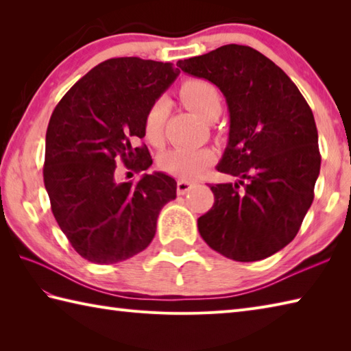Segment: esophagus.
Returning <instances> with one entry per match:
<instances>
[{"label":"esophagus","instance_id":"obj_1","mask_svg":"<svg viewBox=\"0 0 351 351\" xmlns=\"http://www.w3.org/2000/svg\"><path fill=\"white\" fill-rule=\"evenodd\" d=\"M193 187H195V182L180 180L176 184V191H178V195L182 196V195H185V193H189Z\"/></svg>","mask_w":351,"mask_h":351}]
</instances>
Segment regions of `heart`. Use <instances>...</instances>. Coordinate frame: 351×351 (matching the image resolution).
I'll return each instance as SVG.
<instances>
[{
  "label": "heart",
  "instance_id": "1",
  "mask_svg": "<svg viewBox=\"0 0 351 351\" xmlns=\"http://www.w3.org/2000/svg\"><path fill=\"white\" fill-rule=\"evenodd\" d=\"M180 96L185 106L205 121H214L221 113V95L210 81L200 78L184 81L180 88ZM167 114L169 104L166 99H156L146 111L143 131L146 140L154 146H158L162 141ZM214 158L215 154L210 147H173L160 156L158 164L160 169L169 175L181 180H193L202 173Z\"/></svg>",
  "mask_w": 351,
  "mask_h": 351
}]
</instances>
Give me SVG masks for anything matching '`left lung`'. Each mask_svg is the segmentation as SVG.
I'll return each instance as SVG.
<instances>
[{
	"label": "left lung",
	"mask_w": 351,
	"mask_h": 351,
	"mask_svg": "<svg viewBox=\"0 0 351 351\" xmlns=\"http://www.w3.org/2000/svg\"><path fill=\"white\" fill-rule=\"evenodd\" d=\"M225 95L229 141L211 184L214 205L197 219L205 243L229 259L271 256L294 240L314 200L322 155L314 114L297 86L259 51L225 45L178 62Z\"/></svg>",
	"instance_id": "8db88e82"
}]
</instances>
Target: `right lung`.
<instances>
[{
  "label": "right lung",
  "instance_id": "1",
  "mask_svg": "<svg viewBox=\"0 0 351 351\" xmlns=\"http://www.w3.org/2000/svg\"><path fill=\"white\" fill-rule=\"evenodd\" d=\"M171 63L138 57L95 66L57 104L45 145L43 182L51 210L80 256L116 264L151 244L161 208L176 181L161 171L119 182V164L143 171L152 164L143 121L147 108L180 75Z\"/></svg>",
  "mask_w": 351,
  "mask_h": 351
}]
</instances>
